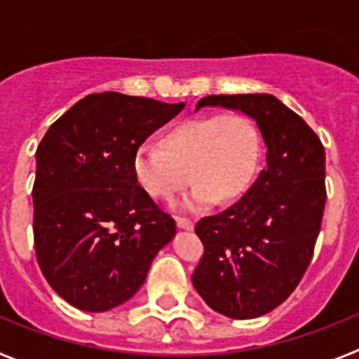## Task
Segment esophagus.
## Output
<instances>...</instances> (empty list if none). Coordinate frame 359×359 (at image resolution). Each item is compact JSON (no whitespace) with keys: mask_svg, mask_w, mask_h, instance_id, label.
Here are the masks:
<instances>
[{"mask_svg":"<svg viewBox=\"0 0 359 359\" xmlns=\"http://www.w3.org/2000/svg\"><path fill=\"white\" fill-rule=\"evenodd\" d=\"M176 224L177 228H182V230H192V228H194V223L187 217H176Z\"/></svg>","mask_w":359,"mask_h":359,"instance_id":"obj_1","label":"esophagus"}]
</instances>
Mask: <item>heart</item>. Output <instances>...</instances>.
Listing matches in <instances>:
<instances>
[{
	"label": "heart",
	"mask_w": 359,
	"mask_h": 359,
	"mask_svg": "<svg viewBox=\"0 0 359 359\" xmlns=\"http://www.w3.org/2000/svg\"><path fill=\"white\" fill-rule=\"evenodd\" d=\"M261 160V135L244 115H208L177 123L163 147L144 142L133 154V174L151 198L170 201L194 180L183 201L199 212L217 199L230 203L250 189ZM191 176H188V172Z\"/></svg>",
	"instance_id": "1"
}]
</instances>
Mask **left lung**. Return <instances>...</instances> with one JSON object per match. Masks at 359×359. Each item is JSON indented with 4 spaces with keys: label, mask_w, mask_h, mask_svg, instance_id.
Returning <instances> with one entry per match:
<instances>
[{
    "label": "left lung",
    "mask_w": 359,
    "mask_h": 359,
    "mask_svg": "<svg viewBox=\"0 0 359 359\" xmlns=\"http://www.w3.org/2000/svg\"><path fill=\"white\" fill-rule=\"evenodd\" d=\"M243 111L257 122L266 169L221 214L198 221L205 246L192 284L214 311L248 320L280 306L302 280L325 208V151L316 133L273 95H210L198 107Z\"/></svg>",
    "instance_id": "8db88e82"
}]
</instances>
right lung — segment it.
<instances>
[{"label":"right lung","instance_id":"1","mask_svg":"<svg viewBox=\"0 0 359 359\" xmlns=\"http://www.w3.org/2000/svg\"><path fill=\"white\" fill-rule=\"evenodd\" d=\"M185 102L106 91L79 100L36 152L34 244L52 290L102 313L140 290L176 223L138 185L133 154Z\"/></svg>","mask_w":359,"mask_h":359}]
</instances>
